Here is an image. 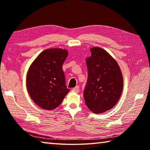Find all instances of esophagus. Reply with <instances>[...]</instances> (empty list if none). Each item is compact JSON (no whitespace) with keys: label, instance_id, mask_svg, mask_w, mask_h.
I'll return each instance as SVG.
<instances>
[{"label":"esophagus","instance_id":"34e87169","mask_svg":"<svg viewBox=\"0 0 150 150\" xmlns=\"http://www.w3.org/2000/svg\"><path fill=\"white\" fill-rule=\"evenodd\" d=\"M72 90L73 91H75V92H76V93H79V86H76L75 87L73 88Z\"/></svg>","mask_w":150,"mask_h":150}]
</instances>
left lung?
Wrapping results in <instances>:
<instances>
[{"mask_svg":"<svg viewBox=\"0 0 150 150\" xmlns=\"http://www.w3.org/2000/svg\"><path fill=\"white\" fill-rule=\"evenodd\" d=\"M91 55L86 59L87 83L84 90L86 105L93 113L110 110L120 99L123 89V77L118 63L98 47L90 49Z\"/></svg>","mask_w":150,"mask_h":150,"instance_id":"1","label":"left lung"}]
</instances>
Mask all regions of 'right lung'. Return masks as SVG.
Wrapping results in <instances>:
<instances>
[{
  "mask_svg": "<svg viewBox=\"0 0 150 150\" xmlns=\"http://www.w3.org/2000/svg\"><path fill=\"white\" fill-rule=\"evenodd\" d=\"M68 51L50 48L40 53L26 75L27 91L31 99L45 110H53L62 103L69 89L65 85L62 65Z\"/></svg>",
  "mask_w": 150,
  "mask_h": 150,
  "instance_id": "obj_1",
  "label": "right lung"
}]
</instances>
